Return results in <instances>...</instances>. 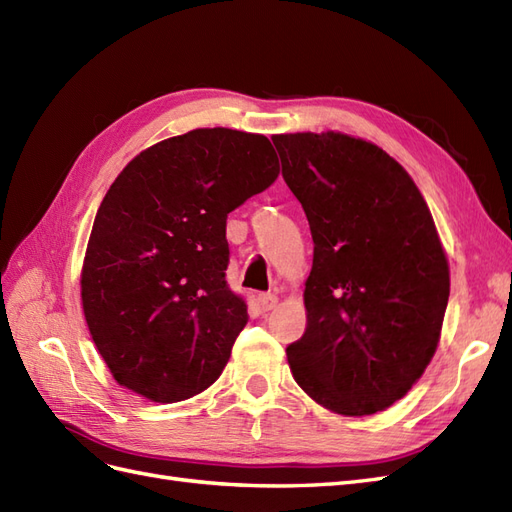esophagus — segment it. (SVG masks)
I'll list each match as a JSON object with an SVG mask.
<instances>
[{"mask_svg":"<svg viewBox=\"0 0 512 512\" xmlns=\"http://www.w3.org/2000/svg\"><path fill=\"white\" fill-rule=\"evenodd\" d=\"M256 303H258V309H262V312H269V309H273L277 305V297L271 292H262L256 297Z\"/></svg>","mask_w":512,"mask_h":512,"instance_id":"esophagus-1","label":"esophagus"}]
</instances>
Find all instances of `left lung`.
Wrapping results in <instances>:
<instances>
[{"label": "left lung", "instance_id": "1", "mask_svg": "<svg viewBox=\"0 0 512 512\" xmlns=\"http://www.w3.org/2000/svg\"><path fill=\"white\" fill-rule=\"evenodd\" d=\"M273 145L314 239L307 329L286 348L290 371L320 406L376 414L438 348L451 280L436 224L376 145L339 132L277 134Z\"/></svg>", "mask_w": 512, "mask_h": 512}]
</instances>
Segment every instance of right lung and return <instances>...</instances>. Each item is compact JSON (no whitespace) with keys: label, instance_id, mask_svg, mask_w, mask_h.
I'll list each match as a JSON object with an SVG mask.
<instances>
[{"label":"right lung","instance_id":"add662e5","mask_svg":"<svg viewBox=\"0 0 512 512\" xmlns=\"http://www.w3.org/2000/svg\"><path fill=\"white\" fill-rule=\"evenodd\" d=\"M280 175L267 136L203 128L145 149L98 209L81 275L94 344L126 389L175 404L211 386L247 322L226 218Z\"/></svg>","mask_w":512,"mask_h":512}]
</instances>
